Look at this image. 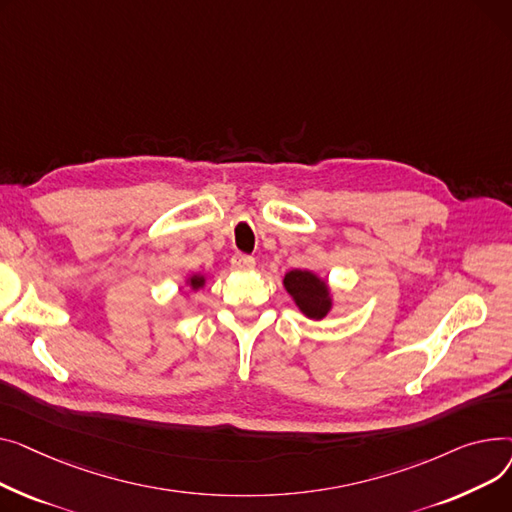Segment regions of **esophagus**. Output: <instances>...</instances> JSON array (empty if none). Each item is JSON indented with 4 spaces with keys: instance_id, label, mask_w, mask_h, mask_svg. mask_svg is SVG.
Segmentation results:
<instances>
[{
    "instance_id": "obj_1",
    "label": "esophagus",
    "mask_w": 512,
    "mask_h": 512,
    "mask_svg": "<svg viewBox=\"0 0 512 512\" xmlns=\"http://www.w3.org/2000/svg\"><path fill=\"white\" fill-rule=\"evenodd\" d=\"M231 266L235 270H239V273H248V270H252L256 266V260L252 256H246V254H235L231 258Z\"/></svg>"
}]
</instances>
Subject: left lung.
<instances>
[{
  "mask_svg": "<svg viewBox=\"0 0 512 512\" xmlns=\"http://www.w3.org/2000/svg\"><path fill=\"white\" fill-rule=\"evenodd\" d=\"M283 287L297 310L310 320H322L335 308V293L314 270L293 268L283 277Z\"/></svg>",
  "mask_w": 512,
  "mask_h": 512,
  "instance_id": "8db88e82",
  "label": "left lung"
}]
</instances>
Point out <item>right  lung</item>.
I'll return each instance as SVG.
<instances>
[{
	"label": "right lung",
	"instance_id": "obj_1",
	"mask_svg": "<svg viewBox=\"0 0 512 512\" xmlns=\"http://www.w3.org/2000/svg\"><path fill=\"white\" fill-rule=\"evenodd\" d=\"M184 285H186L188 291H200V289L206 287V275H202V273H192V275L186 277Z\"/></svg>",
	"mask_w": 512,
	"mask_h": 512
}]
</instances>
